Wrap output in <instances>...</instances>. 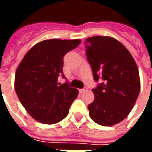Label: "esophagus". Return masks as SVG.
I'll return each instance as SVG.
<instances>
[{"mask_svg": "<svg viewBox=\"0 0 152 152\" xmlns=\"http://www.w3.org/2000/svg\"><path fill=\"white\" fill-rule=\"evenodd\" d=\"M87 90H88V88H87V87L86 86V87H84L82 89H80V92H81V93L86 92V91H87Z\"/></svg>", "mask_w": 152, "mask_h": 152, "instance_id": "obj_1", "label": "esophagus"}]
</instances>
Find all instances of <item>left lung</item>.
<instances>
[{
    "instance_id": "1",
    "label": "left lung",
    "mask_w": 152,
    "mask_h": 152,
    "mask_svg": "<svg viewBox=\"0 0 152 152\" xmlns=\"http://www.w3.org/2000/svg\"><path fill=\"white\" fill-rule=\"evenodd\" d=\"M94 80V100L88 105L97 124L112 126L127 117L140 91L137 64L122 44L110 37H92L85 41Z\"/></svg>"
}]
</instances>
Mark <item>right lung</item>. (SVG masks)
I'll use <instances>...</instances> for the list:
<instances>
[{"label": "right lung", "mask_w": 152, "mask_h": 152, "mask_svg": "<svg viewBox=\"0 0 152 152\" xmlns=\"http://www.w3.org/2000/svg\"><path fill=\"white\" fill-rule=\"evenodd\" d=\"M81 40L51 39L40 41L26 53L18 65L15 88L22 105L31 117L40 123L55 124L66 117L78 89L68 82L60 84L63 57Z\"/></svg>", "instance_id": "obj_1"}]
</instances>
